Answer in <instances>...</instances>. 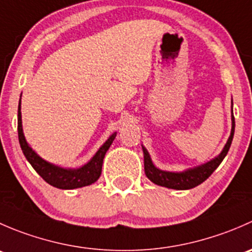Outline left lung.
<instances>
[{"label":"left lung","instance_id":"left-lung-1","mask_svg":"<svg viewBox=\"0 0 252 252\" xmlns=\"http://www.w3.org/2000/svg\"><path fill=\"white\" fill-rule=\"evenodd\" d=\"M234 129H235V121L234 114H233V101H232V130H230V135L228 138L227 144L224 145L223 150L218 156L212 158L211 161L206 162L201 166L194 167V168H188L183 172H168L162 171V169L157 168L152 162L151 157H150L149 151L142 146V152H144V168L146 177L151 180L152 183L161 187L168 188V189L175 190H188L192 189V188L197 187L201 183H204L211 174L215 172L220 164V162L224 159L227 156L229 147L232 145L233 136H234Z\"/></svg>","mask_w":252,"mask_h":252}]
</instances>
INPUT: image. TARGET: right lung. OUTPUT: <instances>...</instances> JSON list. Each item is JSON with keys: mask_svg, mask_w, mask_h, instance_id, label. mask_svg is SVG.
Segmentation results:
<instances>
[{"mask_svg": "<svg viewBox=\"0 0 252 252\" xmlns=\"http://www.w3.org/2000/svg\"><path fill=\"white\" fill-rule=\"evenodd\" d=\"M20 97H22V95H20ZM20 108L22 107H20L19 100V106H18V138H19L20 147H22L25 158L28 159V162L32 164V168L37 172V174L45 182L52 185V187L58 188V189L70 190L91 185L100 178L101 172H102L103 158H105L106 152L110 149L112 142L116 138V131L103 142L102 146L96 151V154L91 157L88 163L79 167V168H64V167L57 166V164L45 161L30 147V145L25 140L24 133H23Z\"/></svg>", "mask_w": 252, "mask_h": 252, "instance_id": "obj_1", "label": "right lung"}]
</instances>
